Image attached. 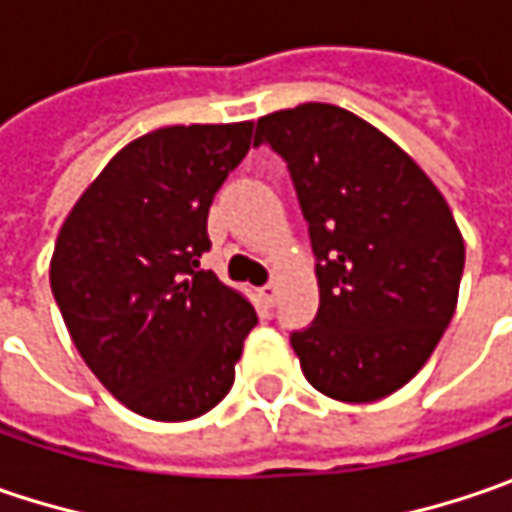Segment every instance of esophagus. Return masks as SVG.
I'll use <instances>...</instances> for the list:
<instances>
[{
    "label": "esophagus",
    "instance_id": "esophagus-1",
    "mask_svg": "<svg viewBox=\"0 0 512 512\" xmlns=\"http://www.w3.org/2000/svg\"><path fill=\"white\" fill-rule=\"evenodd\" d=\"M260 298L266 306H275V300H278V283H266L263 289H260Z\"/></svg>",
    "mask_w": 512,
    "mask_h": 512
}]
</instances>
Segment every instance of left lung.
<instances>
[{"label": "left lung", "instance_id": "8db88e82", "mask_svg": "<svg viewBox=\"0 0 512 512\" xmlns=\"http://www.w3.org/2000/svg\"><path fill=\"white\" fill-rule=\"evenodd\" d=\"M263 143L289 168L318 260V315L289 335L300 369L335 401H378L427 364L456 312L453 212L398 145L338 105L260 117Z\"/></svg>", "mask_w": 512, "mask_h": 512}]
</instances>
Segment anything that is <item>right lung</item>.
<instances>
[{"mask_svg": "<svg viewBox=\"0 0 512 512\" xmlns=\"http://www.w3.org/2000/svg\"><path fill=\"white\" fill-rule=\"evenodd\" d=\"M249 145L252 123L151 131L102 168L56 237L51 292L71 341L137 415L189 421L232 389L257 315L200 257L214 194Z\"/></svg>", "mask_w": 512, "mask_h": 512, "instance_id": "obj_1", "label": "right lung"}]
</instances>
